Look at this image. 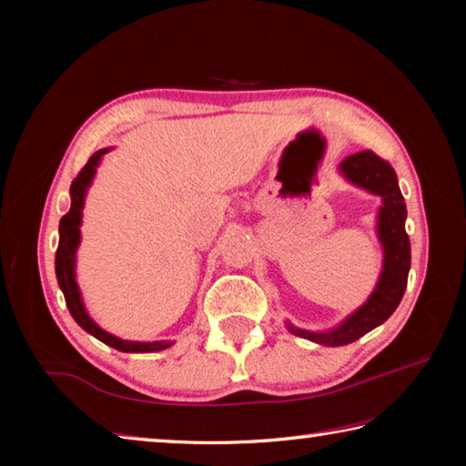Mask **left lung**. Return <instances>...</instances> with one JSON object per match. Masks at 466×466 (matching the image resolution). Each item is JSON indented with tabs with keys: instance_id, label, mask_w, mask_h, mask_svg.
<instances>
[{
	"instance_id": "1",
	"label": "left lung",
	"mask_w": 466,
	"mask_h": 466,
	"mask_svg": "<svg viewBox=\"0 0 466 466\" xmlns=\"http://www.w3.org/2000/svg\"><path fill=\"white\" fill-rule=\"evenodd\" d=\"M339 172L351 185L382 199L376 219V234L382 244V271L366 302L337 327L327 330H306L286 322L289 333L327 347L353 343L378 325H382L403 299L409 269H411V244H409V236L405 232L407 205L399 188L397 172L389 162H384L370 149L347 156L339 164Z\"/></svg>"
}]
</instances>
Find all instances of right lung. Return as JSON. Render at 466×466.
Masks as SVG:
<instances>
[{
  "label": "right lung",
  "mask_w": 466,
  "mask_h": 466,
  "mask_svg": "<svg viewBox=\"0 0 466 466\" xmlns=\"http://www.w3.org/2000/svg\"><path fill=\"white\" fill-rule=\"evenodd\" d=\"M110 152V147L98 149L94 154L88 164L80 170V175L74 178L72 188H69V195H72V208L66 216L61 218L59 222V247L55 252V273H57V283L66 296V304L69 312H72L74 320L80 325L86 333L96 337L98 341L106 343L115 350L125 351V353H149V351H162L172 345V341H125L115 335L106 333L105 329H100L96 322L90 319L88 310H86L84 299L80 294V288H77L76 281V252L80 247V226H82V209L86 201V193L96 175V168L102 160V156Z\"/></svg>",
  "instance_id": "1"
}]
</instances>
